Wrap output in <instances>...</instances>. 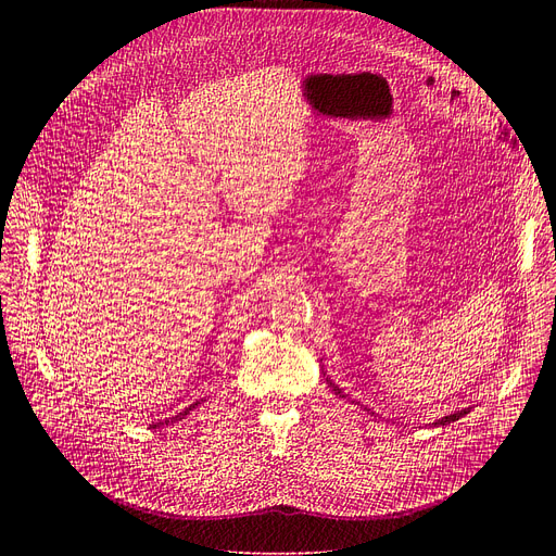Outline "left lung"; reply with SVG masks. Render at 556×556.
<instances>
[{
  "label": "left lung",
  "mask_w": 556,
  "mask_h": 556,
  "mask_svg": "<svg viewBox=\"0 0 556 556\" xmlns=\"http://www.w3.org/2000/svg\"><path fill=\"white\" fill-rule=\"evenodd\" d=\"M325 376H327V371H325ZM327 386L336 392V396H340V399H346V394L331 381V378L327 376ZM471 413V407H462V410H455V413H451V415H446V417H442V419H437L432 426H437V428H440V426H448V424H453V421H457V419H462V417H466V415H469ZM369 415H376V413H369Z\"/></svg>",
  "instance_id": "1"
}]
</instances>
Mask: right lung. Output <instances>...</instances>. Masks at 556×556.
<instances>
[{"instance_id":"1","label":"right lung","mask_w":556,"mask_h":556,"mask_svg":"<svg viewBox=\"0 0 556 556\" xmlns=\"http://www.w3.org/2000/svg\"><path fill=\"white\" fill-rule=\"evenodd\" d=\"M202 403V399H198L195 403H191L189 407H185L182 413H175L173 417H168V419H157V421H153V424H149L151 428H164V426H173V424H178V421H182L191 410H195V407Z\"/></svg>"}]
</instances>
